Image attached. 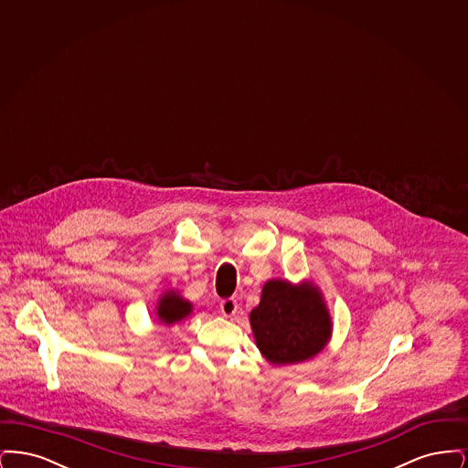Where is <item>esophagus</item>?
<instances>
[{"label":"esophagus","instance_id":"esophagus-1","mask_svg":"<svg viewBox=\"0 0 468 468\" xmlns=\"http://www.w3.org/2000/svg\"><path fill=\"white\" fill-rule=\"evenodd\" d=\"M219 309H221V314H223L224 317H231V315H235L237 311H239V303H237L235 298H226V300L221 302Z\"/></svg>","mask_w":468,"mask_h":468}]
</instances>
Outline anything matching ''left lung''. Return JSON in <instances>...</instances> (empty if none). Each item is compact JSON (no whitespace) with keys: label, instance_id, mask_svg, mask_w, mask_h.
<instances>
[{"label":"left lung","instance_id":"left-lung-1","mask_svg":"<svg viewBox=\"0 0 468 468\" xmlns=\"http://www.w3.org/2000/svg\"><path fill=\"white\" fill-rule=\"evenodd\" d=\"M260 351L273 365H291L315 356L332 334L321 292L286 281H268L261 302L250 312Z\"/></svg>","mask_w":468,"mask_h":468}]
</instances>
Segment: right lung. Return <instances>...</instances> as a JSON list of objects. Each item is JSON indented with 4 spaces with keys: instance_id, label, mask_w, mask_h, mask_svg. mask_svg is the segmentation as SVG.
Instances as JSON below:
<instances>
[{
    "instance_id": "right-lung-1",
    "label": "right lung",
    "mask_w": 468,
    "mask_h": 468,
    "mask_svg": "<svg viewBox=\"0 0 468 468\" xmlns=\"http://www.w3.org/2000/svg\"><path fill=\"white\" fill-rule=\"evenodd\" d=\"M191 312V303L182 300L174 291L166 292L159 303H157V317L165 324H174L177 321H182L186 315Z\"/></svg>"
}]
</instances>
